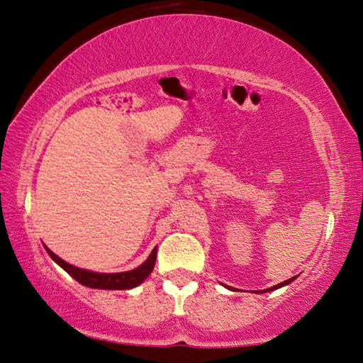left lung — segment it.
Wrapping results in <instances>:
<instances>
[{
  "instance_id": "1",
  "label": "left lung",
  "mask_w": 363,
  "mask_h": 363,
  "mask_svg": "<svg viewBox=\"0 0 363 363\" xmlns=\"http://www.w3.org/2000/svg\"><path fill=\"white\" fill-rule=\"evenodd\" d=\"M296 280V277H293V278H289V280H286V281H283V283H278V284H275V286H272V288H267V289H262V291H259V293H269V291H275V289H278V288H281V286H286V284H289L291 281H294ZM228 289H231L230 286H227Z\"/></svg>"
}]
</instances>
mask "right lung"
<instances>
[{"label": "right lung", "instance_id": "right-lung-1", "mask_svg": "<svg viewBox=\"0 0 363 363\" xmlns=\"http://www.w3.org/2000/svg\"><path fill=\"white\" fill-rule=\"evenodd\" d=\"M46 249V252L50 254V257L55 260V262L62 267V269L69 273L74 280L79 281L83 286L94 288V289H132L138 286L143 281L150 277V273L154 269V264H156V255H157V247L152 249L150 257L146 259V262H143L140 267L130 270V272H121V273H96L90 270H83L79 267H74L65 262L61 257Z\"/></svg>", "mask_w": 363, "mask_h": 363}]
</instances>
